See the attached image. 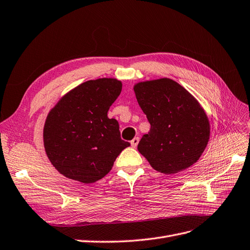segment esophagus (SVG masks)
Returning <instances> with one entry per match:
<instances>
[{"label":"esophagus","mask_w":250,"mask_h":250,"mask_svg":"<svg viewBox=\"0 0 250 250\" xmlns=\"http://www.w3.org/2000/svg\"><path fill=\"white\" fill-rule=\"evenodd\" d=\"M139 142H140V139L139 138H134L131 142H130V144H131V146L133 147V148H135L138 146V144H139Z\"/></svg>","instance_id":"1"}]
</instances>
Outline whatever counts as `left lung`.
<instances>
[{
    "label": "left lung",
    "instance_id": "8db88e82",
    "mask_svg": "<svg viewBox=\"0 0 250 250\" xmlns=\"http://www.w3.org/2000/svg\"><path fill=\"white\" fill-rule=\"evenodd\" d=\"M138 103L151 125L138 150L157 172L175 174L197 162L209 140L210 126L198 100L170 78L133 85Z\"/></svg>",
    "mask_w": 250,
    "mask_h": 250
}]
</instances>
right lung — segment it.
<instances>
[{"label": "right lung", "mask_w": 250, "mask_h": 250, "mask_svg": "<svg viewBox=\"0 0 250 250\" xmlns=\"http://www.w3.org/2000/svg\"><path fill=\"white\" fill-rule=\"evenodd\" d=\"M122 90L116 78L88 80L60 98L47 116L43 146L51 164L66 178L89 185L111 170L130 144L107 111Z\"/></svg>", "instance_id": "add662e5"}]
</instances>
